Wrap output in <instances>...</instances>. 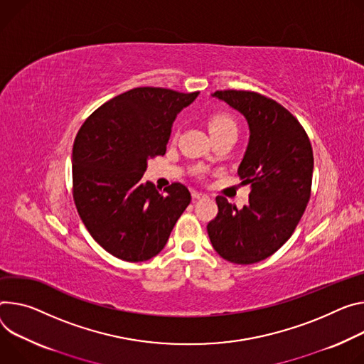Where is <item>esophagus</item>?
<instances>
[{
    "instance_id": "obj_1",
    "label": "esophagus",
    "mask_w": 364,
    "mask_h": 364,
    "mask_svg": "<svg viewBox=\"0 0 364 364\" xmlns=\"http://www.w3.org/2000/svg\"><path fill=\"white\" fill-rule=\"evenodd\" d=\"M191 197L194 200H199V199H205L206 194L200 193V191H196V190H191Z\"/></svg>"
}]
</instances>
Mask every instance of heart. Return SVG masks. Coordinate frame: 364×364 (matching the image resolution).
I'll use <instances>...</instances> for the list:
<instances>
[{
	"mask_svg": "<svg viewBox=\"0 0 364 364\" xmlns=\"http://www.w3.org/2000/svg\"><path fill=\"white\" fill-rule=\"evenodd\" d=\"M208 126H209L210 135H212V134H216V132H223V130H237L234 120L230 119L228 114H225V113L213 114V116L209 119Z\"/></svg>",
	"mask_w": 364,
	"mask_h": 364,
	"instance_id": "1",
	"label": "heart"
}]
</instances>
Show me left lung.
I'll return each instance as SVG.
<instances>
[{
    "mask_svg": "<svg viewBox=\"0 0 364 364\" xmlns=\"http://www.w3.org/2000/svg\"><path fill=\"white\" fill-rule=\"evenodd\" d=\"M240 112L250 139L238 167L250 184L242 209L218 196V216L208 223L215 251L234 264H254L274 254L293 234L311 197L314 154L302 124L282 105L252 91L212 94Z\"/></svg>",
    "mask_w": 364,
    "mask_h": 364,
    "instance_id": "8db88e82",
    "label": "left lung"
}]
</instances>
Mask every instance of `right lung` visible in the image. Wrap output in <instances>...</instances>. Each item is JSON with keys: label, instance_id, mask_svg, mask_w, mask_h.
<instances>
[{"label": "right lung", "instance_id": "1", "mask_svg": "<svg viewBox=\"0 0 364 364\" xmlns=\"http://www.w3.org/2000/svg\"><path fill=\"white\" fill-rule=\"evenodd\" d=\"M197 92L139 87L98 107L78 130L73 148L77 210L91 237L130 262L162 251L190 205L181 183L161 193L142 177L148 159L164 155L177 114Z\"/></svg>", "mask_w": 364, "mask_h": 364}]
</instances>
